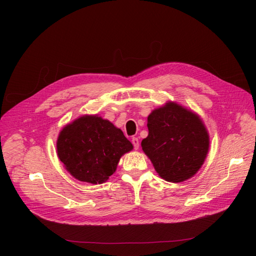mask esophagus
I'll return each mask as SVG.
<instances>
[{"label": "esophagus", "instance_id": "1", "mask_svg": "<svg viewBox=\"0 0 256 256\" xmlns=\"http://www.w3.org/2000/svg\"><path fill=\"white\" fill-rule=\"evenodd\" d=\"M131 142H132V144H134V150H138V146H140V141H138V138H131Z\"/></svg>", "mask_w": 256, "mask_h": 256}]
</instances>
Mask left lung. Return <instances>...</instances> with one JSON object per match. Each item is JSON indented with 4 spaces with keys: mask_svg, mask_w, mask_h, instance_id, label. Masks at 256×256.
Wrapping results in <instances>:
<instances>
[{
    "mask_svg": "<svg viewBox=\"0 0 256 256\" xmlns=\"http://www.w3.org/2000/svg\"><path fill=\"white\" fill-rule=\"evenodd\" d=\"M147 128L142 150L161 178L182 182L196 174L209 148L207 129L198 114L168 102L148 115Z\"/></svg>",
    "mask_w": 256,
    "mask_h": 256,
    "instance_id": "8db88e82",
    "label": "left lung"
}]
</instances>
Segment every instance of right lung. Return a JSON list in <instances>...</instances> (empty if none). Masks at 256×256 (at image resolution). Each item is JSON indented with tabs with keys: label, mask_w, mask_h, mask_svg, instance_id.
Masks as SVG:
<instances>
[{
	"label": "right lung",
	"mask_w": 256,
	"mask_h": 256,
	"mask_svg": "<svg viewBox=\"0 0 256 256\" xmlns=\"http://www.w3.org/2000/svg\"><path fill=\"white\" fill-rule=\"evenodd\" d=\"M134 146L122 131L97 115H83L58 134L56 152L76 180L92 184L109 180L124 154Z\"/></svg>",
	"instance_id": "add662e5"
}]
</instances>
